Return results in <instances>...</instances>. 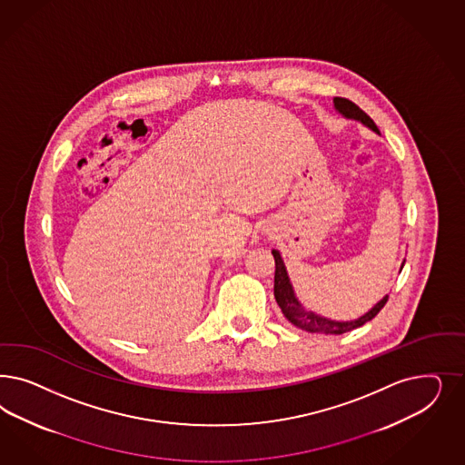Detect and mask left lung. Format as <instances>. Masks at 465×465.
Segmentation results:
<instances>
[{"label": "left lung", "mask_w": 465, "mask_h": 465, "mask_svg": "<svg viewBox=\"0 0 465 465\" xmlns=\"http://www.w3.org/2000/svg\"><path fill=\"white\" fill-rule=\"evenodd\" d=\"M333 107L335 111L344 116L345 120L360 121L364 126H368L370 130H373L375 134L380 135L378 128H376L375 121L371 120L362 109H360L354 103H351L349 99L344 97H333ZM272 255L275 260V279H273V296L275 301L281 308V312L284 313L287 322H291L294 327H298L301 330H306V331H312V333H325V335H341L345 331H351V330L358 329L361 325H364L366 322L373 320L380 310L387 304L389 301V294L383 298V300L378 301L375 306L360 316L358 320H351V322H339V320H330L327 316L316 315L315 312H310L306 310L302 304H301L296 292H294V287L291 284V279H289V273L285 269L284 260L281 253L277 250H272ZM405 260L401 265V270L404 267Z\"/></svg>", "instance_id": "8db88e82"}]
</instances>
